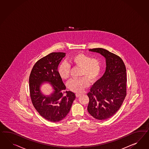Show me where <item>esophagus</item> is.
Listing matches in <instances>:
<instances>
[{"mask_svg":"<svg viewBox=\"0 0 149 149\" xmlns=\"http://www.w3.org/2000/svg\"><path fill=\"white\" fill-rule=\"evenodd\" d=\"M81 95V94H79V93H76V96L77 97H79Z\"/></svg>","mask_w":149,"mask_h":149,"instance_id":"1","label":"esophagus"}]
</instances>
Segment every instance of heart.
Here are the masks:
<instances>
[{"label":"heart","instance_id":"heart-1","mask_svg":"<svg viewBox=\"0 0 149 149\" xmlns=\"http://www.w3.org/2000/svg\"><path fill=\"white\" fill-rule=\"evenodd\" d=\"M68 63L75 66L81 68L80 78L73 79L69 81L68 86L73 92L81 93L89 85V81L95 82L97 80L101 71V63L97 58H92L84 53H78L68 60ZM71 66L67 61H63L60 64L58 72L63 79H67L70 77Z\"/></svg>","mask_w":149,"mask_h":149}]
</instances>
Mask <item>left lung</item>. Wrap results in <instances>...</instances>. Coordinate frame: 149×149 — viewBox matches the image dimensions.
Here are the masks:
<instances>
[{
    "mask_svg": "<svg viewBox=\"0 0 149 149\" xmlns=\"http://www.w3.org/2000/svg\"><path fill=\"white\" fill-rule=\"evenodd\" d=\"M106 59V68L88 94V111L94 118L104 120L113 116L121 106L126 96V69L119 56L101 48L90 49Z\"/></svg>",
    "mask_w": 149,
    "mask_h": 149,
    "instance_id": "left-lung-1",
    "label": "left lung"
}]
</instances>
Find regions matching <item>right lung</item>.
<instances>
[{
  "mask_svg": "<svg viewBox=\"0 0 149 149\" xmlns=\"http://www.w3.org/2000/svg\"><path fill=\"white\" fill-rule=\"evenodd\" d=\"M65 54L53 52L40 59L34 65L29 79L30 97L35 108L43 118L54 123L66 116L76 98L72 91H65L66 86L58 72V65ZM43 82H49L54 89L49 95L41 92Z\"/></svg>",
  "mask_w": 149,
  "mask_h": 149,
  "instance_id": "right-lung-1",
  "label": "right lung"
}]
</instances>
